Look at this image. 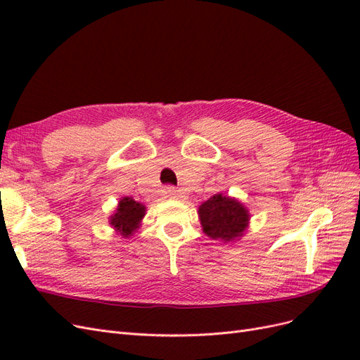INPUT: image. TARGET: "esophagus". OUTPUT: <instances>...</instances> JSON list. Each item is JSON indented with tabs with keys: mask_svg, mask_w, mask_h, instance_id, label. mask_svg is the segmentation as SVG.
I'll return each instance as SVG.
<instances>
[{
	"mask_svg": "<svg viewBox=\"0 0 360 360\" xmlns=\"http://www.w3.org/2000/svg\"><path fill=\"white\" fill-rule=\"evenodd\" d=\"M165 193H167L168 198H177L179 197V191L176 188H172V186H168L165 189Z\"/></svg>",
	"mask_w": 360,
	"mask_h": 360,
	"instance_id": "34e87169",
	"label": "esophagus"
}]
</instances>
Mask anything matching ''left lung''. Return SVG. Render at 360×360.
Segmentation results:
<instances>
[{
	"label": "left lung",
	"instance_id": "left-lung-1",
	"mask_svg": "<svg viewBox=\"0 0 360 360\" xmlns=\"http://www.w3.org/2000/svg\"><path fill=\"white\" fill-rule=\"evenodd\" d=\"M200 222L205 236L213 240L233 242L242 237L249 225V212L236 198L216 193L198 209Z\"/></svg>",
	"mask_w": 360,
	"mask_h": 360
}]
</instances>
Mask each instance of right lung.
<instances>
[{"label":"right lung","instance_id":"1","mask_svg":"<svg viewBox=\"0 0 360 360\" xmlns=\"http://www.w3.org/2000/svg\"><path fill=\"white\" fill-rule=\"evenodd\" d=\"M146 216V205L136 202L134 198L124 197L120 200L115 213L110 217V224L123 237L132 236L141 226V221Z\"/></svg>","mask_w":360,"mask_h":360}]
</instances>
